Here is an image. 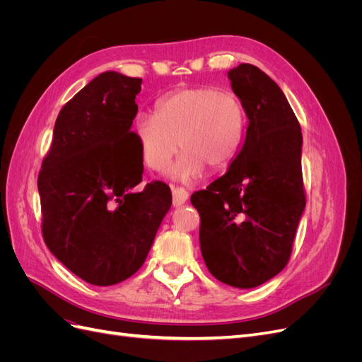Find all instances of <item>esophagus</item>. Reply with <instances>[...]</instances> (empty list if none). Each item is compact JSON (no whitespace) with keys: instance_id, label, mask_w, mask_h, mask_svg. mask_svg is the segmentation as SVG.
<instances>
[{"instance_id":"esophagus-1","label":"esophagus","mask_w":362,"mask_h":362,"mask_svg":"<svg viewBox=\"0 0 362 362\" xmlns=\"http://www.w3.org/2000/svg\"><path fill=\"white\" fill-rule=\"evenodd\" d=\"M170 190H172L173 206H180L189 199V192L185 190L184 187H175L173 184H170Z\"/></svg>"}]
</instances>
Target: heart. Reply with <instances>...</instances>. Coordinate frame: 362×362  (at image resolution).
<instances>
[{"label":"heart","instance_id":"1","mask_svg":"<svg viewBox=\"0 0 362 362\" xmlns=\"http://www.w3.org/2000/svg\"><path fill=\"white\" fill-rule=\"evenodd\" d=\"M134 133L141 157L152 170H164L184 152L172 175L182 181L228 169L242 151L246 112L233 92L211 86L185 87L161 96L156 115H139Z\"/></svg>","mask_w":362,"mask_h":362}]
</instances>
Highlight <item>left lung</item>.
<instances>
[{"label":"left lung","mask_w":362,"mask_h":362,"mask_svg":"<svg viewBox=\"0 0 362 362\" xmlns=\"http://www.w3.org/2000/svg\"><path fill=\"white\" fill-rule=\"evenodd\" d=\"M249 125L228 172L192 194L199 243L211 275L254 288L287 266L305 210L302 131L279 86L254 64L228 72Z\"/></svg>","instance_id":"1"}]
</instances>
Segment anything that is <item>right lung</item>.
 Returning <instances> with one entry per match:
<instances>
[{
    "label": "right lung",
    "instance_id": "obj_1",
    "mask_svg": "<svg viewBox=\"0 0 362 362\" xmlns=\"http://www.w3.org/2000/svg\"><path fill=\"white\" fill-rule=\"evenodd\" d=\"M141 78L103 72L63 105L37 178L42 235L63 266L113 286L144 264L172 205L168 184L141 181L136 95Z\"/></svg>",
    "mask_w": 362,
    "mask_h": 362
}]
</instances>
